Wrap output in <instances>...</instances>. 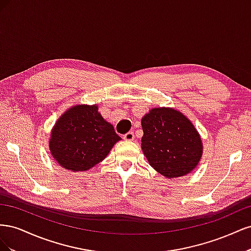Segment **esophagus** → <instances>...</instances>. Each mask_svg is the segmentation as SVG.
<instances>
[{
	"instance_id": "1",
	"label": "esophagus",
	"mask_w": 251,
	"mask_h": 251,
	"mask_svg": "<svg viewBox=\"0 0 251 251\" xmlns=\"http://www.w3.org/2000/svg\"><path fill=\"white\" fill-rule=\"evenodd\" d=\"M124 139L126 141H132L134 139V133L133 132H127L124 135Z\"/></svg>"
}]
</instances>
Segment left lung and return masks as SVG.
<instances>
[{
    "mask_svg": "<svg viewBox=\"0 0 251 251\" xmlns=\"http://www.w3.org/2000/svg\"><path fill=\"white\" fill-rule=\"evenodd\" d=\"M141 149L151 166L166 178L191 173L202 156V141L183 114L155 108L141 119Z\"/></svg>",
    "mask_w": 251,
    "mask_h": 251,
    "instance_id": "left-lung-1",
    "label": "left lung"
}]
</instances>
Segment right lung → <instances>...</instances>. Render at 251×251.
Wrapping results in <instances>:
<instances>
[{"instance_id": "obj_1", "label": "right lung", "mask_w": 251, "mask_h": 251, "mask_svg": "<svg viewBox=\"0 0 251 251\" xmlns=\"http://www.w3.org/2000/svg\"><path fill=\"white\" fill-rule=\"evenodd\" d=\"M120 137L96 105L80 104L65 112L51 132L52 156L64 169L87 171L101 162Z\"/></svg>"}]
</instances>
